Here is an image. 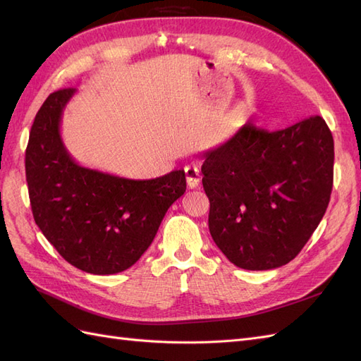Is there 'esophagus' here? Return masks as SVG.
Instances as JSON below:
<instances>
[{"mask_svg": "<svg viewBox=\"0 0 361 361\" xmlns=\"http://www.w3.org/2000/svg\"><path fill=\"white\" fill-rule=\"evenodd\" d=\"M185 178H187V185L190 190L197 188L200 185V173L197 167H187L185 169Z\"/></svg>", "mask_w": 361, "mask_h": 361, "instance_id": "esophagus-1", "label": "esophagus"}]
</instances>
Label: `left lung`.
Wrapping results in <instances>:
<instances>
[{
    "label": "left lung",
    "mask_w": 361,
    "mask_h": 361,
    "mask_svg": "<svg viewBox=\"0 0 361 361\" xmlns=\"http://www.w3.org/2000/svg\"><path fill=\"white\" fill-rule=\"evenodd\" d=\"M209 232L233 265L265 271L295 259L333 190L334 141L321 116L269 133L250 122L204 152Z\"/></svg>",
    "instance_id": "left-lung-1"
}]
</instances>
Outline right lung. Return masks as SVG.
<instances>
[{"instance_id":"add662e5","label":"right lung","mask_w":361,"mask_h":361,"mask_svg":"<svg viewBox=\"0 0 361 361\" xmlns=\"http://www.w3.org/2000/svg\"><path fill=\"white\" fill-rule=\"evenodd\" d=\"M75 89L54 92L30 130L25 174L35 221L61 257L96 276L133 267L169 207L187 190L183 170L135 180L80 166L60 135Z\"/></svg>"}]
</instances>
